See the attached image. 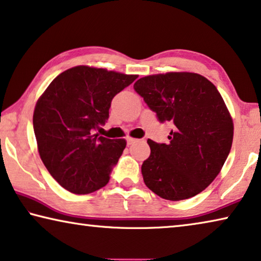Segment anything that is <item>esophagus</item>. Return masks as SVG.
Instances as JSON below:
<instances>
[{"label":"esophagus","mask_w":261,"mask_h":261,"mask_svg":"<svg viewBox=\"0 0 261 261\" xmlns=\"http://www.w3.org/2000/svg\"><path fill=\"white\" fill-rule=\"evenodd\" d=\"M137 142H138V139H136V138H132V137H127L126 138L127 145H132V144H135V143H137Z\"/></svg>","instance_id":"obj_1"}]
</instances>
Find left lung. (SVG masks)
<instances>
[{
  "instance_id": "8db88e82",
  "label": "left lung",
  "mask_w": 261,
  "mask_h": 261,
  "mask_svg": "<svg viewBox=\"0 0 261 261\" xmlns=\"http://www.w3.org/2000/svg\"><path fill=\"white\" fill-rule=\"evenodd\" d=\"M134 88L160 122L173 124L168 144L147 140L144 182L169 201L200 194L221 172L232 145L233 122L220 92L189 72L144 76Z\"/></svg>"
}]
</instances>
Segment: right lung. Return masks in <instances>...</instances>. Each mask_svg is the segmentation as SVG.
<instances>
[{
  "instance_id": "1",
  "label": "right lung",
  "mask_w": 261,
  "mask_h": 261,
  "mask_svg": "<svg viewBox=\"0 0 261 261\" xmlns=\"http://www.w3.org/2000/svg\"><path fill=\"white\" fill-rule=\"evenodd\" d=\"M137 77L76 66L59 74L37 101L34 130L38 152L61 187L82 195L109 182L126 142L94 132L109 118L115 95Z\"/></svg>"
}]
</instances>
